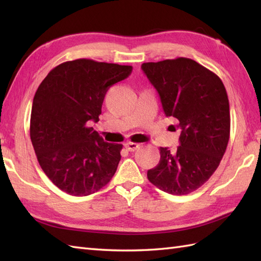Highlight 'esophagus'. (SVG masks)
Masks as SVG:
<instances>
[{
    "label": "esophagus",
    "mask_w": 261,
    "mask_h": 261,
    "mask_svg": "<svg viewBox=\"0 0 261 261\" xmlns=\"http://www.w3.org/2000/svg\"><path fill=\"white\" fill-rule=\"evenodd\" d=\"M124 146L129 151H136L137 149H139V147H140L138 143H135V142H127Z\"/></svg>",
    "instance_id": "1"
}]
</instances>
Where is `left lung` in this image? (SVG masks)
<instances>
[{"label": "left lung", "instance_id": "obj_1", "mask_svg": "<svg viewBox=\"0 0 261 261\" xmlns=\"http://www.w3.org/2000/svg\"><path fill=\"white\" fill-rule=\"evenodd\" d=\"M141 68L157 90L166 116L178 121L180 129L177 150L160 147L159 164L148 170V179L166 193L186 195L208 180L226 150L228 94L218 75L190 58L145 63Z\"/></svg>", "mask_w": 261, "mask_h": 261}]
</instances>
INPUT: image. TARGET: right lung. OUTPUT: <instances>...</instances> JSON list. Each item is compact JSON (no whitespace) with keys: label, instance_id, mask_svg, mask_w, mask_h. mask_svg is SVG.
<instances>
[{"label":"right lung","instance_id":"add662e5","mask_svg":"<svg viewBox=\"0 0 261 261\" xmlns=\"http://www.w3.org/2000/svg\"><path fill=\"white\" fill-rule=\"evenodd\" d=\"M132 66L76 59L58 65L32 102L30 138L39 165L59 190L87 196L112 179L122 145L105 142L88 122L98 121L105 94Z\"/></svg>","mask_w":261,"mask_h":261}]
</instances>
